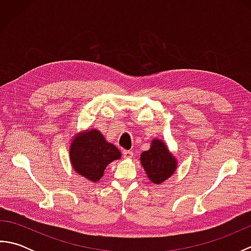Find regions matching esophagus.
<instances>
[{
  "label": "esophagus",
  "mask_w": 251,
  "mask_h": 251,
  "mask_svg": "<svg viewBox=\"0 0 251 251\" xmlns=\"http://www.w3.org/2000/svg\"><path fill=\"white\" fill-rule=\"evenodd\" d=\"M123 155H124L125 158H131L132 155H134V153H132L131 151L124 150V151H123Z\"/></svg>",
  "instance_id": "34e87169"
}]
</instances>
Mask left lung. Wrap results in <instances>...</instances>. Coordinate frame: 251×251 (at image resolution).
Instances as JSON below:
<instances>
[{
  "label": "left lung",
  "instance_id": "obj_1",
  "mask_svg": "<svg viewBox=\"0 0 251 251\" xmlns=\"http://www.w3.org/2000/svg\"><path fill=\"white\" fill-rule=\"evenodd\" d=\"M140 162L146 174L153 183L161 184L172 177L177 168V161L169 152L166 143L153 139L151 148L141 153Z\"/></svg>",
  "mask_w": 251,
  "mask_h": 251
}]
</instances>
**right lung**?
Masks as SVG:
<instances>
[{
    "label": "right lung",
    "instance_id": "obj_1",
    "mask_svg": "<svg viewBox=\"0 0 251 251\" xmlns=\"http://www.w3.org/2000/svg\"><path fill=\"white\" fill-rule=\"evenodd\" d=\"M121 158V152L109 143L98 129L79 132L70 145V161L73 169L93 182L103 176L108 164Z\"/></svg>",
    "mask_w": 251,
    "mask_h": 251
}]
</instances>
